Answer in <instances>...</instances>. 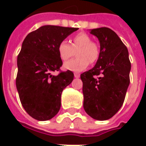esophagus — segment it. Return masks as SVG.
Wrapping results in <instances>:
<instances>
[{
    "mask_svg": "<svg viewBox=\"0 0 146 146\" xmlns=\"http://www.w3.org/2000/svg\"><path fill=\"white\" fill-rule=\"evenodd\" d=\"M74 76H75L76 78H79V77H80V73H74Z\"/></svg>",
    "mask_w": 146,
    "mask_h": 146,
    "instance_id": "1",
    "label": "esophagus"
}]
</instances>
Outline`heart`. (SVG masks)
Here are the masks:
<instances>
[{
	"instance_id": "b5f03b06",
	"label": "heart",
	"mask_w": 146,
	"mask_h": 146,
	"mask_svg": "<svg viewBox=\"0 0 146 146\" xmlns=\"http://www.w3.org/2000/svg\"><path fill=\"white\" fill-rule=\"evenodd\" d=\"M77 57L64 63V68L73 72H80L88 66L89 62L94 63L98 60L100 54L99 46L92 41L87 33H80L73 36L71 44L66 40L59 43L58 46V55L62 61H66L75 54Z\"/></svg>"
}]
</instances>
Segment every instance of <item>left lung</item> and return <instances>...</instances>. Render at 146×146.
<instances>
[{
  "label": "left lung",
  "instance_id": "8db88e82",
  "mask_svg": "<svg viewBox=\"0 0 146 146\" xmlns=\"http://www.w3.org/2000/svg\"><path fill=\"white\" fill-rule=\"evenodd\" d=\"M90 33L98 37L100 54L95 66L80 75L84 109L93 119L106 120L119 111L124 102L131 62L127 48L113 30L101 27Z\"/></svg>",
  "mask_w": 146,
  "mask_h": 146
}]
</instances>
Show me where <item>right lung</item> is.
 Returning <instances> with one entry per match:
<instances>
[{
    "instance_id": "right-lung-1",
    "label": "right lung",
    "mask_w": 146,
    "mask_h": 146,
    "mask_svg": "<svg viewBox=\"0 0 146 146\" xmlns=\"http://www.w3.org/2000/svg\"><path fill=\"white\" fill-rule=\"evenodd\" d=\"M78 28L43 26L24 39L17 58L16 88L22 106L37 120H48L60 110L61 95L71 84L73 73L60 71L62 65L58 55L59 43Z\"/></svg>"
}]
</instances>
